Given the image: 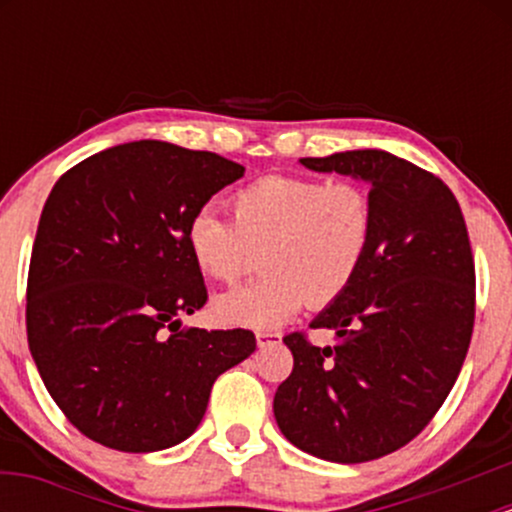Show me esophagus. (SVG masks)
<instances>
[{"mask_svg":"<svg viewBox=\"0 0 512 512\" xmlns=\"http://www.w3.org/2000/svg\"><path fill=\"white\" fill-rule=\"evenodd\" d=\"M279 342H281L279 332H257V346H260V349H267V346H274Z\"/></svg>","mask_w":512,"mask_h":512,"instance_id":"obj_1","label":"esophagus"}]
</instances>
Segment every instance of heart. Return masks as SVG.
<instances>
[{"mask_svg": "<svg viewBox=\"0 0 512 512\" xmlns=\"http://www.w3.org/2000/svg\"><path fill=\"white\" fill-rule=\"evenodd\" d=\"M231 221L202 209L187 221L185 245L199 274L233 284L260 252V281L223 293V325L276 330L305 303H337L366 267L375 240V202L351 180L267 175L228 199Z\"/></svg>", "mask_w": 512, "mask_h": 512, "instance_id": "1", "label": "heart"}]
</instances>
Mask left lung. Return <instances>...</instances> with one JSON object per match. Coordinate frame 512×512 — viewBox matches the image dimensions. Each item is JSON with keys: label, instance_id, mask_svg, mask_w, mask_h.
Listing matches in <instances>:
<instances>
[{"label": "left lung", "instance_id": "obj_1", "mask_svg": "<svg viewBox=\"0 0 512 512\" xmlns=\"http://www.w3.org/2000/svg\"><path fill=\"white\" fill-rule=\"evenodd\" d=\"M301 163L370 182L375 240L356 284L310 322L337 344L284 337L293 370L276 387V424L320 460H378L424 431L460 375L474 330L472 245L450 187L404 158L361 149Z\"/></svg>", "mask_w": 512, "mask_h": 512}]
</instances>
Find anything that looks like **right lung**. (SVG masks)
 I'll return each instance as SVG.
<instances>
[{
  "mask_svg": "<svg viewBox=\"0 0 512 512\" xmlns=\"http://www.w3.org/2000/svg\"><path fill=\"white\" fill-rule=\"evenodd\" d=\"M245 168L142 139L69 168L35 233L28 349L86 438L154 452L195 433L214 380L255 351L250 330L180 327L207 303L187 221Z\"/></svg>",
  "mask_w": 512,
  "mask_h": 512,
  "instance_id": "add662e5",
  "label": "right lung"
}]
</instances>
